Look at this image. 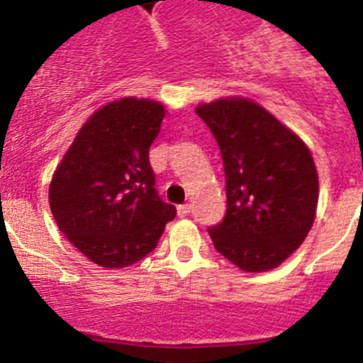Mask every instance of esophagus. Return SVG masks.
<instances>
[{
  "instance_id": "1",
  "label": "esophagus",
  "mask_w": 363,
  "mask_h": 363,
  "mask_svg": "<svg viewBox=\"0 0 363 363\" xmlns=\"http://www.w3.org/2000/svg\"><path fill=\"white\" fill-rule=\"evenodd\" d=\"M189 209H191V206H189V204L179 206V208H177V215L181 216V218H182V216H188L189 215Z\"/></svg>"
}]
</instances>
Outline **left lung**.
<instances>
[{
	"mask_svg": "<svg viewBox=\"0 0 363 363\" xmlns=\"http://www.w3.org/2000/svg\"><path fill=\"white\" fill-rule=\"evenodd\" d=\"M220 147L228 209L215 249L245 272L276 269L313 223L319 179L306 145L262 105L228 98L197 107Z\"/></svg>",
	"mask_w": 363,
	"mask_h": 363,
	"instance_id": "8db88e82",
	"label": "left lung"
}]
</instances>
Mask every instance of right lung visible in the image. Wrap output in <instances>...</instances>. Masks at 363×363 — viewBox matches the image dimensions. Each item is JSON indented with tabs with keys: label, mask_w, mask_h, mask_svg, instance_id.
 I'll return each instance as SVG.
<instances>
[{
	"label": "right lung",
	"mask_w": 363,
	"mask_h": 363,
	"mask_svg": "<svg viewBox=\"0 0 363 363\" xmlns=\"http://www.w3.org/2000/svg\"><path fill=\"white\" fill-rule=\"evenodd\" d=\"M164 107L123 98L104 105L79 130L50 184L60 231L84 256L107 269L134 265L155 249L175 218L155 189L148 150Z\"/></svg>",
	"instance_id": "1"
}]
</instances>
